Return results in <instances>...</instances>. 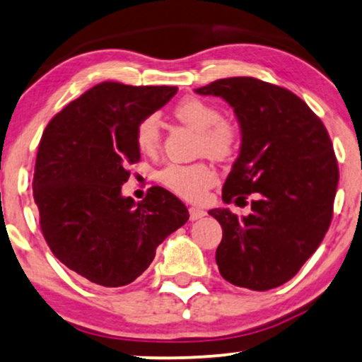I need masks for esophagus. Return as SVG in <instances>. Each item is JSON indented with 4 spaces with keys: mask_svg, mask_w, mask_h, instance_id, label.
<instances>
[{
    "mask_svg": "<svg viewBox=\"0 0 362 362\" xmlns=\"http://www.w3.org/2000/svg\"><path fill=\"white\" fill-rule=\"evenodd\" d=\"M188 211H190V219L192 221H198V219H202L203 216H206V211H203V209H199L197 206H192L190 209H188Z\"/></svg>",
    "mask_w": 362,
    "mask_h": 362,
    "instance_id": "34e87169",
    "label": "esophagus"
}]
</instances>
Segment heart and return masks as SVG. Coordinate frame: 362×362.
<instances>
[{"mask_svg":"<svg viewBox=\"0 0 362 362\" xmlns=\"http://www.w3.org/2000/svg\"><path fill=\"white\" fill-rule=\"evenodd\" d=\"M183 125L198 132L197 153L213 159H228L240 144V128L235 122L221 117V110L199 97H185L172 109ZM136 146L143 156H156L163 143V129L156 115L144 117L136 127ZM160 185L187 202H199L206 195L218 175L208 164H170L159 172Z\"/></svg>","mask_w":362,"mask_h":362,"instance_id":"1","label":"heart"}]
</instances>
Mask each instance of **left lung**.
<instances>
[{
  "mask_svg": "<svg viewBox=\"0 0 362 362\" xmlns=\"http://www.w3.org/2000/svg\"><path fill=\"white\" fill-rule=\"evenodd\" d=\"M195 93L223 97L240 123V154L224 182V203L253 195L244 218L228 208L209 211L223 228L221 276L252 291L278 288L330 228L339 179L332 139L300 97L265 81L226 78Z\"/></svg>",
  "mask_w": 362,
  "mask_h": 362,
  "instance_id": "8db88e82",
  "label": "left lung"
}]
</instances>
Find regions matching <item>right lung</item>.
I'll use <instances>...</instances> for the list:
<instances>
[{"instance_id": "1", "label": "right lung", "mask_w": 362, "mask_h": 362, "mask_svg": "<svg viewBox=\"0 0 362 362\" xmlns=\"http://www.w3.org/2000/svg\"><path fill=\"white\" fill-rule=\"evenodd\" d=\"M175 93V86L105 81L69 102L42 134L32 182L42 234L53 255L90 283H133L190 218L163 187L139 203L122 197L128 165L141 158L138 123Z\"/></svg>"}]
</instances>
